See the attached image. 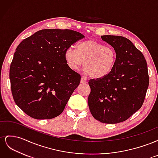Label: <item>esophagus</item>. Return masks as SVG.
Segmentation results:
<instances>
[{"label": "esophagus", "mask_w": 158, "mask_h": 158, "mask_svg": "<svg viewBox=\"0 0 158 158\" xmlns=\"http://www.w3.org/2000/svg\"><path fill=\"white\" fill-rule=\"evenodd\" d=\"M86 82H87V81L85 80V78L84 77H82V78H81V80H80V83L81 84H85V83H86Z\"/></svg>", "instance_id": "34e87169"}]
</instances>
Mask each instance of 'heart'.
<instances>
[{"label": "heart", "mask_w": 158, "mask_h": 158, "mask_svg": "<svg viewBox=\"0 0 158 158\" xmlns=\"http://www.w3.org/2000/svg\"><path fill=\"white\" fill-rule=\"evenodd\" d=\"M64 59L72 70H77L84 63L85 73L91 78L100 79L111 73L117 60V52L111 46L88 40L69 47L64 52Z\"/></svg>", "instance_id": "obj_1"}]
</instances>
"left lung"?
Segmentation results:
<instances>
[{"mask_svg": "<svg viewBox=\"0 0 158 158\" xmlns=\"http://www.w3.org/2000/svg\"><path fill=\"white\" fill-rule=\"evenodd\" d=\"M101 37L116 51V63L106 77L89 80L88 106L96 120L116 124L126 121L142 107L149 85L148 66L144 55L127 38Z\"/></svg>", "mask_w": 158, "mask_h": 158, "instance_id": "8db88e82", "label": "left lung"}]
</instances>
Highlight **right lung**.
Returning a JSON list of instances; mask_svg holds the SVG:
<instances>
[{
  "label": "right lung",
  "instance_id": "obj_1",
  "mask_svg": "<svg viewBox=\"0 0 158 158\" xmlns=\"http://www.w3.org/2000/svg\"><path fill=\"white\" fill-rule=\"evenodd\" d=\"M84 37L71 30L45 29L18 45L10 67L11 90L27 115L50 119L63 111L81 79L67 66L64 52Z\"/></svg>",
  "mask_w": 158,
  "mask_h": 158
}]
</instances>
